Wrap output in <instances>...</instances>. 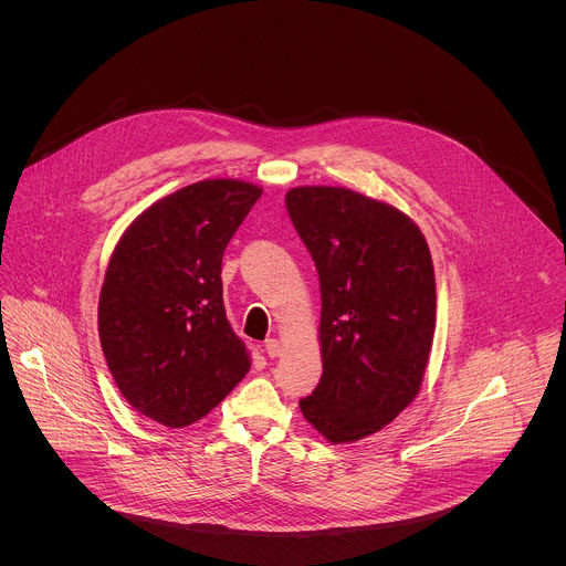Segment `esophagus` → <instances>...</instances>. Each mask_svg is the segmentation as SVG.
Wrapping results in <instances>:
<instances>
[{
	"instance_id": "1",
	"label": "esophagus",
	"mask_w": 566,
	"mask_h": 566,
	"mask_svg": "<svg viewBox=\"0 0 566 566\" xmlns=\"http://www.w3.org/2000/svg\"><path fill=\"white\" fill-rule=\"evenodd\" d=\"M265 353H268V357H279L281 353H283V348H281V342L279 339H265Z\"/></svg>"
}]
</instances>
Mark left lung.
Wrapping results in <instances>:
<instances>
[{
  "instance_id": "obj_1",
  "label": "left lung",
  "mask_w": 566,
  "mask_h": 566,
  "mask_svg": "<svg viewBox=\"0 0 566 566\" xmlns=\"http://www.w3.org/2000/svg\"><path fill=\"white\" fill-rule=\"evenodd\" d=\"M285 207L323 298V377L298 405L328 442H355L422 386L436 331L431 252L399 209L344 187H294Z\"/></svg>"
}]
</instances>
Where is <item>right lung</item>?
Instances as JSON below:
<instances>
[{
	"mask_svg": "<svg viewBox=\"0 0 566 566\" xmlns=\"http://www.w3.org/2000/svg\"><path fill=\"white\" fill-rule=\"evenodd\" d=\"M261 187L216 178L148 207L115 245L97 305L108 370L139 413L178 429L250 370L227 321L222 256Z\"/></svg>",
	"mask_w": 566,
	"mask_h": 566,
	"instance_id": "obj_1",
	"label": "right lung"
}]
</instances>
